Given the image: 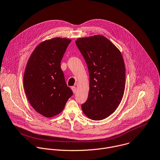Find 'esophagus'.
<instances>
[{
	"label": "esophagus",
	"mask_w": 160,
	"mask_h": 160,
	"mask_svg": "<svg viewBox=\"0 0 160 160\" xmlns=\"http://www.w3.org/2000/svg\"><path fill=\"white\" fill-rule=\"evenodd\" d=\"M72 90L73 93H76V92H77V88H76L75 87H72Z\"/></svg>",
	"instance_id": "34e87169"
}]
</instances>
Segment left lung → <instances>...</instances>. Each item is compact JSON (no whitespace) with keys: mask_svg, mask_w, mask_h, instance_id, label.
I'll use <instances>...</instances> for the list:
<instances>
[{"mask_svg":"<svg viewBox=\"0 0 160 160\" xmlns=\"http://www.w3.org/2000/svg\"><path fill=\"white\" fill-rule=\"evenodd\" d=\"M75 42L90 75L88 98L82 105V111L90 119H104L115 112L124 95L126 68L122 55L102 35L80 38Z\"/></svg>","mask_w":160,"mask_h":160,"instance_id":"8db88e82","label":"left lung"}]
</instances>
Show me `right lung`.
Segmentation results:
<instances>
[{
	"label": "right lung",
	"mask_w": 160,
	"mask_h": 160,
	"mask_svg": "<svg viewBox=\"0 0 160 160\" xmlns=\"http://www.w3.org/2000/svg\"><path fill=\"white\" fill-rule=\"evenodd\" d=\"M72 41L54 38L39 43L28 61L24 74V88L32 108L46 118L59 114L73 95L61 69V61Z\"/></svg>",
	"instance_id": "1"
}]
</instances>
